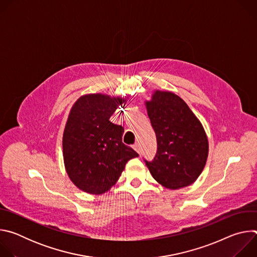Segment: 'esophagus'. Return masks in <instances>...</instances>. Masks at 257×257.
Instances as JSON below:
<instances>
[{
  "label": "esophagus",
  "mask_w": 257,
  "mask_h": 257,
  "mask_svg": "<svg viewBox=\"0 0 257 257\" xmlns=\"http://www.w3.org/2000/svg\"><path fill=\"white\" fill-rule=\"evenodd\" d=\"M133 149L139 154L140 152H141V149H140V144H139V142H136L134 145H133Z\"/></svg>",
  "instance_id": "1"
}]
</instances>
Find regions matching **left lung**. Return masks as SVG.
I'll use <instances>...</instances> for the list:
<instances>
[{"mask_svg": "<svg viewBox=\"0 0 257 257\" xmlns=\"http://www.w3.org/2000/svg\"><path fill=\"white\" fill-rule=\"evenodd\" d=\"M145 104L158 143L154 160H144L146 166L166 188L189 186L201 174L208 156L201 123L187 103L173 92L157 90Z\"/></svg>", "mask_w": 257, "mask_h": 257, "instance_id": "left-lung-1", "label": "left lung"}]
</instances>
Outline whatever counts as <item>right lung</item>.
Returning a JSON list of instances; mask_svg holds the SVG:
<instances>
[{"instance_id": "right-lung-1", "label": "right lung", "mask_w": 257, "mask_h": 257, "mask_svg": "<svg viewBox=\"0 0 257 257\" xmlns=\"http://www.w3.org/2000/svg\"><path fill=\"white\" fill-rule=\"evenodd\" d=\"M124 98L83 95L72 106L64 135L67 174L81 190L101 194L120 178L126 163L138 154L122 142L124 128L109 118Z\"/></svg>"}]
</instances>
